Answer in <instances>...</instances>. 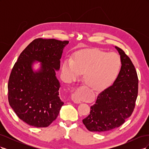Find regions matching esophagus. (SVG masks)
Wrapping results in <instances>:
<instances>
[{"label": "esophagus", "instance_id": "esophagus-1", "mask_svg": "<svg viewBox=\"0 0 149 149\" xmlns=\"http://www.w3.org/2000/svg\"><path fill=\"white\" fill-rule=\"evenodd\" d=\"M71 100L72 101H73L75 103H80L81 102V100L79 97H78L77 93H76V92H74V93L72 94L71 95Z\"/></svg>", "mask_w": 149, "mask_h": 149}]
</instances>
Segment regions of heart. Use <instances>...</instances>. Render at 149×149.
Returning a JSON list of instances; mask_svg holds the SVG:
<instances>
[{"label":"heart","instance_id":"obj_1","mask_svg":"<svg viewBox=\"0 0 149 149\" xmlns=\"http://www.w3.org/2000/svg\"><path fill=\"white\" fill-rule=\"evenodd\" d=\"M120 66L119 56L115 53L98 49L80 51L74 60H65L62 65V74L67 81H72L84 73L85 83L89 88L101 89L114 80Z\"/></svg>","mask_w":149,"mask_h":149}]
</instances>
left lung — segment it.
Segmentation results:
<instances>
[{"mask_svg": "<svg viewBox=\"0 0 149 149\" xmlns=\"http://www.w3.org/2000/svg\"><path fill=\"white\" fill-rule=\"evenodd\" d=\"M120 56L121 68L112 85L98 94L83 123L91 132H105L119 127L132 115L138 94V76L130 58L115 47Z\"/></svg>", "mask_w": 149, "mask_h": 149, "instance_id": "left-lung-1", "label": "left lung"}]
</instances>
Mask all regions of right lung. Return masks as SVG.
I'll use <instances>...</instances> for the list:
<instances>
[{
    "mask_svg": "<svg viewBox=\"0 0 149 149\" xmlns=\"http://www.w3.org/2000/svg\"><path fill=\"white\" fill-rule=\"evenodd\" d=\"M68 41L37 38L22 52L12 70L8 83L9 104L19 118L35 127H46L58 116L64 102L59 97L60 84L56 70ZM35 61L41 63L35 72Z\"/></svg>",
    "mask_w": 149,
    "mask_h": 149,
    "instance_id": "right-lung-1",
    "label": "right lung"
}]
</instances>
